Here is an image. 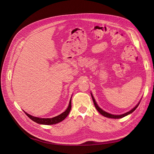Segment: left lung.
Here are the masks:
<instances>
[{
    "instance_id": "left-lung-1",
    "label": "left lung",
    "mask_w": 154,
    "mask_h": 154,
    "mask_svg": "<svg viewBox=\"0 0 154 154\" xmlns=\"http://www.w3.org/2000/svg\"><path fill=\"white\" fill-rule=\"evenodd\" d=\"M91 97H92V99H93V100L94 106H95L96 108L97 109V110L102 115H103V116L106 117V118H113V119H120V118H124V117H125V116H127V115L131 114V113H133V112L135 110V109H137V108L138 106V105H139V104H140V101H141V100H140L138 102V103H137V105H136L135 106H134L132 109H130V111H128V112H126V113H124V114H122V115H113V114L109 113H108V112H106L103 110V109L97 105V102H96V100H95V99H94V96H93V94H92L91 92Z\"/></svg>"
}]
</instances>
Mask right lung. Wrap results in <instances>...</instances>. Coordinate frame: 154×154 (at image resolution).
<instances>
[{"label":"right lung","mask_w":154,"mask_h":154,"mask_svg":"<svg viewBox=\"0 0 154 154\" xmlns=\"http://www.w3.org/2000/svg\"><path fill=\"white\" fill-rule=\"evenodd\" d=\"M71 98H72V96L71 97V99H70V101L69 103V105H68V108H66V110L63 113H61L60 115H59L57 116H55L54 118H41L35 117V116L29 115V113H26V112H24L30 119H31L32 121H33L34 122H35L38 124H44V125L55 124H57V123L63 121L69 115V113L71 111Z\"/></svg>","instance_id":"obj_1"}]
</instances>
